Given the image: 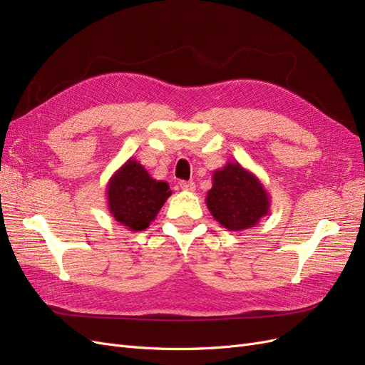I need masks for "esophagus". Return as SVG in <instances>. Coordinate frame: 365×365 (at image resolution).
<instances>
[{
    "label": "esophagus",
    "instance_id": "34e87169",
    "mask_svg": "<svg viewBox=\"0 0 365 365\" xmlns=\"http://www.w3.org/2000/svg\"><path fill=\"white\" fill-rule=\"evenodd\" d=\"M180 187L184 192H195V189H196V185H195L193 181H181Z\"/></svg>",
    "mask_w": 365,
    "mask_h": 365
}]
</instances>
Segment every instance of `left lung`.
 <instances>
[{
	"instance_id": "obj_1",
	"label": "left lung",
	"mask_w": 365,
	"mask_h": 365,
	"mask_svg": "<svg viewBox=\"0 0 365 365\" xmlns=\"http://www.w3.org/2000/svg\"><path fill=\"white\" fill-rule=\"evenodd\" d=\"M210 213L224 228L242 231L259 224L269 213L271 197L256 175L228 161L213 172V185L205 197Z\"/></svg>"
}]
</instances>
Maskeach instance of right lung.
Instances as JSON below:
<instances>
[{"mask_svg":"<svg viewBox=\"0 0 365 365\" xmlns=\"http://www.w3.org/2000/svg\"><path fill=\"white\" fill-rule=\"evenodd\" d=\"M170 195L169 184L153 180L134 158L115 170L106 185L109 213L130 231L146 230Z\"/></svg>","mask_w":365,"mask_h":365,"instance_id":"1","label":"right lung"}]
</instances>
